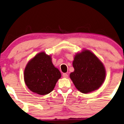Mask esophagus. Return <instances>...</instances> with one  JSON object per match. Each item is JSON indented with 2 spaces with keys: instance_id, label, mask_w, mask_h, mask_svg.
Here are the masks:
<instances>
[{
  "instance_id": "1",
  "label": "esophagus",
  "mask_w": 124,
  "mask_h": 124,
  "mask_svg": "<svg viewBox=\"0 0 124 124\" xmlns=\"http://www.w3.org/2000/svg\"><path fill=\"white\" fill-rule=\"evenodd\" d=\"M62 76H63V78H68V74H66V73H64V74H62Z\"/></svg>"
}]
</instances>
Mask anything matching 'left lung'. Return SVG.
<instances>
[{
    "label": "left lung",
    "mask_w": 124,
    "mask_h": 124,
    "mask_svg": "<svg viewBox=\"0 0 124 124\" xmlns=\"http://www.w3.org/2000/svg\"><path fill=\"white\" fill-rule=\"evenodd\" d=\"M74 71L70 78L75 87L84 94L98 89L104 82L106 70L103 63L88 50L77 53L72 63Z\"/></svg>",
    "instance_id": "left-lung-1"
}]
</instances>
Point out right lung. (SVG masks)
<instances>
[{
    "instance_id": "right-lung-1",
    "label": "right lung",
    "mask_w": 124,
    "mask_h": 124,
    "mask_svg": "<svg viewBox=\"0 0 124 124\" xmlns=\"http://www.w3.org/2000/svg\"><path fill=\"white\" fill-rule=\"evenodd\" d=\"M62 76L53 64L51 56L42 52L27 64L24 71V80L30 91L39 95H46L54 89Z\"/></svg>"
}]
</instances>
